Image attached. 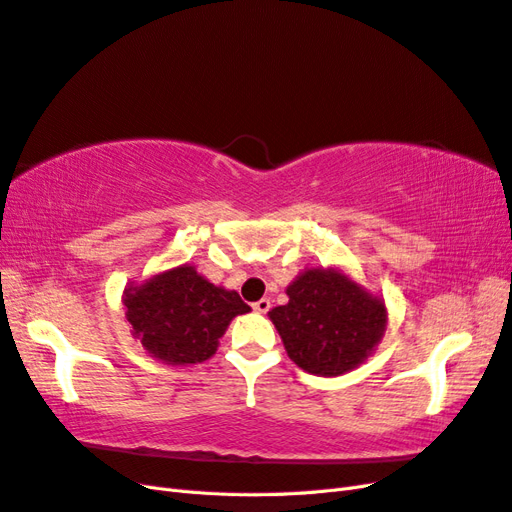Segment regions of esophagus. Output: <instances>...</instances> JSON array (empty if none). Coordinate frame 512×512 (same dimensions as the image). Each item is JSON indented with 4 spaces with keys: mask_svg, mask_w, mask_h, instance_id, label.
Here are the masks:
<instances>
[{
    "mask_svg": "<svg viewBox=\"0 0 512 512\" xmlns=\"http://www.w3.org/2000/svg\"><path fill=\"white\" fill-rule=\"evenodd\" d=\"M252 309H254L256 314H267L269 309H271V301L269 299H260V301L252 303Z\"/></svg>",
    "mask_w": 512,
    "mask_h": 512,
    "instance_id": "34e87169",
    "label": "esophagus"
}]
</instances>
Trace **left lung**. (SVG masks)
Returning <instances> with one entry per match:
<instances>
[{"instance_id": "8db88e82", "label": "left lung", "mask_w": 512, "mask_h": 512, "mask_svg": "<svg viewBox=\"0 0 512 512\" xmlns=\"http://www.w3.org/2000/svg\"><path fill=\"white\" fill-rule=\"evenodd\" d=\"M286 294L290 301L271 309L269 318L290 359L309 374H346L384 335V303L342 273L309 269Z\"/></svg>"}]
</instances>
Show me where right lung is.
<instances>
[{
    "mask_svg": "<svg viewBox=\"0 0 512 512\" xmlns=\"http://www.w3.org/2000/svg\"><path fill=\"white\" fill-rule=\"evenodd\" d=\"M123 305L145 350L168 365L207 361L230 320L250 312L235 290L213 286L188 265L128 288Z\"/></svg>",
    "mask_w": 512,
    "mask_h": 512,
    "instance_id": "right-lung-1",
    "label": "right lung"
}]
</instances>
